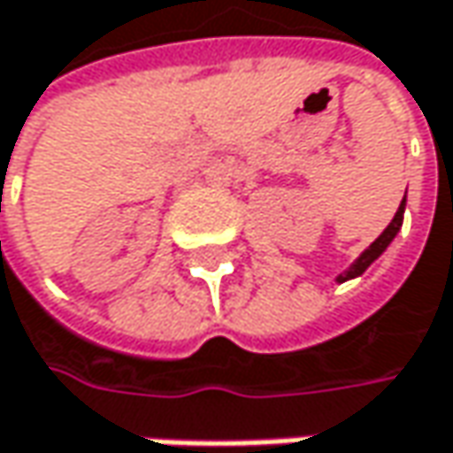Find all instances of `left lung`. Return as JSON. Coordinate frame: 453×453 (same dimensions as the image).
Listing matches in <instances>:
<instances>
[{"label": "left lung", "instance_id": "1", "mask_svg": "<svg viewBox=\"0 0 453 453\" xmlns=\"http://www.w3.org/2000/svg\"><path fill=\"white\" fill-rule=\"evenodd\" d=\"M404 204H407V199H402V204H399V210H396V215H394V220H391L389 226L384 227V233L349 265L340 277H337V282H348V280H355V277H360L365 269L371 267L387 249H389V243L396 238V233H399V227H402V220H404Z\"/></svg>", "mask_w": 453, "mask_h": 453}]
</instances>
